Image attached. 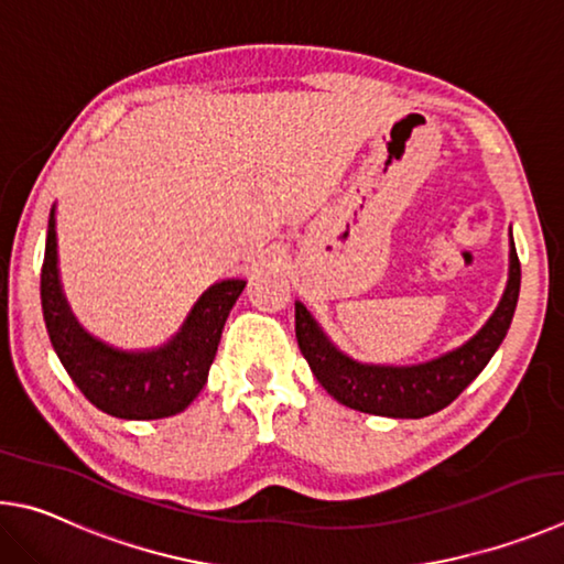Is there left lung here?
I'll return each instance as SVG.
<instances>
[{
	"mask_svg": "<svg viewBox=\"0 0 564 564\" xmlns=\"http://www.w3.org/2000/svg\"><path fill=\"white\" fill-rule=\"evenodd\" d=\"M518 294L520 260L516 245L510 242L508 284L486 327L463 347L416 367H379L349 359L327 339L302 302L294 304V332L312 373L344 406L373 416L423 419L456 401L458 393L486 369L510 329Z\"/></svg>",
	"mask_w": 564,
	"mask_h": 564,
	"instance_id": "8db88e82",
	"label": "left lung"
}]
</instances>
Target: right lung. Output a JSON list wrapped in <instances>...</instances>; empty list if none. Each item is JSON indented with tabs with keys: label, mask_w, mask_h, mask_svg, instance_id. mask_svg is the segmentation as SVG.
<instances>
[{
	"label": "right lung",
	"mask_w": 564,
	"mask_h": 564,
	"mask_svg": "<svg viewBox=\"0 0 564 564\" xmlns=\"http://www.w3.org/2000/svg\"><path fill=\"white\" fill-rule=\"evenodd\" d=\"M245 280L215 282L195 302L175 337L158 349L121 351L91 337L68 310L58 282L56 220L48 215L42 264V310L48 339L78 391L116 419L151 421L191 406L207 381L220 334Z\"/></svg>",
	"instance_id": "1"
}]
</instances>
